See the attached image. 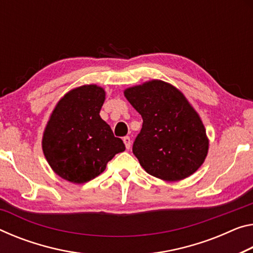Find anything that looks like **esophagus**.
<instances>
[{"instance_id": "34e87169", "label": "esophagus", "mask_w": 253, "mask_h": 253, "mask_svg": "<svg viewBox=\"0 0 253 253\" xmlns=\"http://www.w3.org/2000/svg\"><path fill=\"white\" fill-rule=\"evenodd\" d=\"M123 141H124V143H125V146H126L127 150H129L130 146H131V139H130L129 136H126V137H124Z\"/></svg>"}]
</instances>
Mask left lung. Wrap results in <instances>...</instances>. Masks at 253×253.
I'll return each instance as SVG.
<instances>
[{
	"instance_id": "left-lung-1",
	"label": "left lung",
	"mask_w": 253,
	"mask_h": 253,
	"mask_svg": "<svg viewBox=\"0 0 253 253\" xmlns=\"http://www.w3.org/2000/svg\"><path fill=\"white\" fill-rule=\"evenodd\" d=\"M143 118L133 153L148 174L179 181L205 161L208 138L204 124L186 97L171 84L152 80L124 91Z\"/></svg>"
}]
</instances>
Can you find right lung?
Segmentation results:
<instances>
[{"label":"right lung","mask_w":253,"mask_h":253,"mask_svg":"<svg viewBox=\"0 0 253 253\" xmlns=\"http://www.w3.org/2000/svg\"><path fill=\"white\" fill-rule=\"evenodd\" d=\"M105 97V90L95 84L75 87L51 112L42 136L43 155L55 173L67 181H90L125 151V144L99 115Z\"/></svg>","instance_id":"obj_1"}]
</instances>
